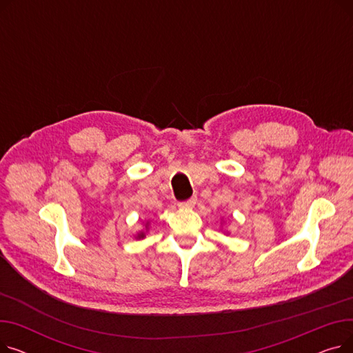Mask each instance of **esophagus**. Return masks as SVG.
<instances>
[{"label": "esophagus", "mask_w": 353, "mask_h": 353, "mask_svg": "<svg viewBox=\"0 0 353 353\" xmlns=\"http://www.w3.org/2000/svg\"><path fill=\"white\" fill-rule=\"evenodd\" d=\"M196 201H197V197H190L189 200L180 203V206H181V208H194Z\"/></svg>", "instance_id": "obj_1"}]
</instances>
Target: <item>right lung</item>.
<instances>
[{
	"instance_id": "obj_1",
	"label": "right lung",
	"mask_w": 353,
	"mask_h": 353,
	"mask_svg": "<svg viewBox=\"0 0 353 353\" xmlns=\"http://www.w3.org/2000/svg\"><path fill=\"white\" fill-rule=\"evenodd\" d=\"M144 236H145V234H144V233H143V232H140V233H139V234H137V237H139V239H143V237H144Z\"/></svg>"
}]
</instances>
